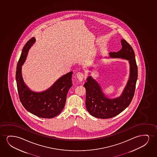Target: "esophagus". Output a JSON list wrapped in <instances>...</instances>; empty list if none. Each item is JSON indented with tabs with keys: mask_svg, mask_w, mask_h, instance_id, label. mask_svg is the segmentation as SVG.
Returning a JSON list of instances; mask_svg holds the SVG:
<instances>
[{
	"mask_svg": "<svg viewBox=\"0 0 157 157\" xmlns=\"http://www.w3.org/2000/svg\"><path fill=\"white\" fill-rule=\"evenodd\" d=\"M77 77L79 80V82H82L84 78V74L82 72H78L77 73Z\"/></svg>",
	"mask_w": 157,
	"mask_h": 157,
	"instance_id": "esophagus-1",
	"label": "esophagus"
}]
</instances>
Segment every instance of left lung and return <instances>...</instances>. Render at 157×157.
Segmentation results:
<instances>
[{
	"label": "left lung",
	"mask_w": 157,
	"mask_h": 157,
	"mask_svg": "<svg viewBox=\"0 0 157 157\" xmlns=\"http://www.w3.org/2000/svg\"><path fill=\"white\" fill-rule=\"evenodd\" d=\"M122 49L117 52H110L113 58H122L129 60L130 73L127 86L120 97L110 99L106 97L100 86L89 76L84 84L86 92V108L89 113L97 118H112L129 106L133 99L137 80L138 67L132 48L124 39L121 40Z\"/></svg>",
	"instance_id": "8db88e82"
}]
</instances>
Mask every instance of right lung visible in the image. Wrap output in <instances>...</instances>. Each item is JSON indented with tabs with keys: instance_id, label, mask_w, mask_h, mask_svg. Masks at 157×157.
Wrapping results in <instances>:
<instances>
[{
	"instance_id": "obj_1",
	"label": "right lung",
	"mask_w": 157,
	"mask_h": 157,
	"mask_svg": "<svg viewBox=\"0 0 157 157\" xmlns=\"http://www.w3.org/2000/svg\"><path fill=\"white\" fill-rule=\"evenodd\" d=\"M35 42V39L32 37L26 43L17 63L15 75L17 92L22 105L27 111L41 118H53L60 114L64 107L67 93L72 86L71 78L73 72L63 75L44 92L36 93L30 90L22 79L21 66Z\"/></svg>"
}]
</instances>
